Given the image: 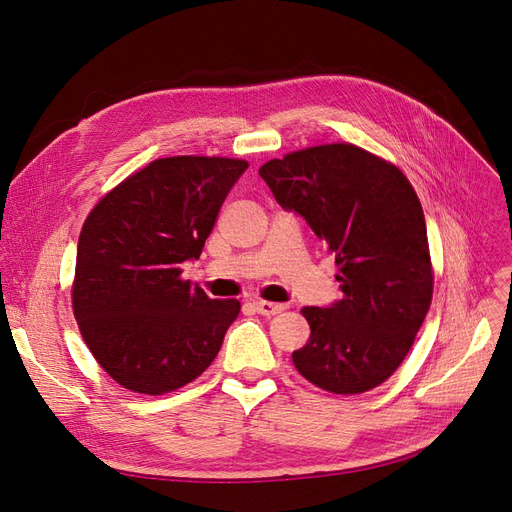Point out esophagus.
<instances>
[{"instance_id": "esophagus-1", "label": "esophagus", "mask_w": 512, "mask_h": 512, "mask_svg": "<svg viewBox=\"0 0 512 512\" xmlns=\"http://www.w3.org/2000/svg\"><path fill=\"white\" fill-rule=\"evenodd\" d=\"M252 306H254L256 313L267 315V317L277 315V313L288 309V304H277V302H267V300H256V302H252Z\"/></svg>"}]
</instances>
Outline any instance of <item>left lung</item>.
I'll use <instances>...</instances> for the list:
<instances>
[{
	"label": "left lung",
	"mask_w": 512,
	"mask_h": 512,
	"mask_svg": "<svg viewBox=\"0 0 512 512\" xmlns=\"http://www.w3.org/2000/svg\"><path fill=\"white\" fill-rule=\"evenodd\" d=\"M336 256L342 298L304 306L311 338L296 370L336 395L382 384L401 365L428 313L433 271L420 199L401 170L355 145H323L258 170Z\"/></svg>",
	"instance_id": "1"
}]
</instances>
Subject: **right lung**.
I'll use <instances>...</instances> for the list:
<instances>
[{"mask_svg":"<svg viewBox=\"0 0 512 512\" xmlns=\"http://www.w3.org/2000/svg\"><path fill=\"white\" fill-rule=\"evenodd\" d=\"M245 170L241 159H155L84 222L73 311L90 353L124 388L170 393L216 359L241 304L182 281L180 264L199 258Z\"/></svg>","mask_w":512,"mask_h":512,"instance_id":"right-lung-1","label":"right lung"}]
</instances>
